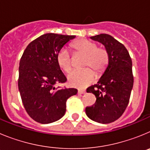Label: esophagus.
I'll use <instances>...</instances> for the list:
<instances>
[{
	"label": "esophagus",
	"mask_w": 150,
	"mask_h": 150,
	"mask_svg": "<svg viewBox=\"0 0 150 150\" xmlns=\"http://www.w3.org/2000/svg\"><path fill=\"white\" fill-rule=\"evenodd\" d=\"M86 91L85 90H78V94H85Z\"/></svg>",
	"instance_id": "1"
}]
</instances>
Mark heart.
I'll use <instances>...</instances> for the list:
<instances>
[{
    "label": "heart",
    "instance_id": "1",
    "mask_svg": "<svg viewBox=\"0 0 150 150\" xmlns=\"http://www.w3.org/2000/svg\"><path fill=\"white\" fill-rule=\"evenodd\" d=\"M75 52L86 55L83 70H75L68 75V82L71 86L77 88H84L91 84L95 78V74L101 75L106 71L110 63L109 52L104 47L98 46L94 41L86 39H79L71 45ZM59 67L65 73H69L72 67L71 53L65 48L59 51L56 55ZM91 68L93 69H91Z\"/></svg>",
    "mask_w": 150,
    "mask_h": 150
}]
</instances>
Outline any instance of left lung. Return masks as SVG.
Segmentation results:
<instances>
[{
	"label": "left lung",
	"mask_w": 150,
	"mask_h": 150,
	"mask_svg": "<svg viewBox=\"0 0 150 150\" xmlns=\"http://www.w3.org/2000/svg\"><path fill=\"white\" fill-rule=\"evenodd\" d=\"M105 46L110 63L98 83L87 88L95 95L96 101L86 107L89 119L103 124L117 120L126 109L133 88L132 62L127 49L112 36L100 34L91 37Z\"/></svg>",
	"instance_id": "obj_1"
}]
</instances>
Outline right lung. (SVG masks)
Instances as JSON below:
<instances>
[{"label": "right lung", "instance_id": "obj_1", "mask_svg": "<svg viewBox=\"0 0 150 150\" xmlns=\"http://www.w3.org/2000/svg\"><path fill=\"white\" fill-rule=\"evenodd\" d=\"M75 38L45 34L30 42L22 54L18 90L26 112L34 121L48 124L60 120L65 113L67 100L77 93L76 88L55 86L67 81L57 64V53Z\"/></svg>", "mask_w": 150, "mask_h": 150}]
</instances>
